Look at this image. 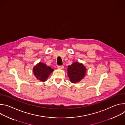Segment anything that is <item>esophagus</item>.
Here are the masks:
<instances>
[{
	"mask_svg": "<svg viewBox=\"0 0 125 125\" xmlns=\"http://www.w3.org/2000/svg\"><path fill=\"white\" fill-rule=\"evenodd\" d=\"M57 68H58V69H63V68H64V66H57Z\"/></svg>",
	"mask_w": 125,
	"mask_h": 125,
	"instance_id": "34e87169",
	"label": "esophagus"
}]
</instances>
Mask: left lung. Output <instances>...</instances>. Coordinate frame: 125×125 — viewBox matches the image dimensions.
Listing matches in <instances>:
<instances>
[{
  "mask_svg": "<svg viewBox=\"0 0 125 125\" xmlns=\"http://www.w3.org/2000/svg\"><path fill=\"white\" fill-rule=\"evenodd\" d=\"M68 75L72 83L80 82L85 76L86 68L82 63L74 62L68 67Z\"/></svg>",
  "mask_w": 125,
  "mask_h": 125,
  "instance_id": "1",
  "label": "left lung"
}]
</instances>
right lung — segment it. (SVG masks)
<instances>
[{"label":"right lung","instance_id":"add662e5","mask_svg":"<svg viewBox=\"0 0 125 125\" xmlns=\"http://www.w3.org/2000/svg\"><path fill=\"white\" fill-rule=\"evenodd\" d=\"M53 71V69L41 62L37 64L33 68V72L35 77L42 82L46 81V79Z\"/></svg>","mask_w":125,"mask_h":125}]
</instances>
